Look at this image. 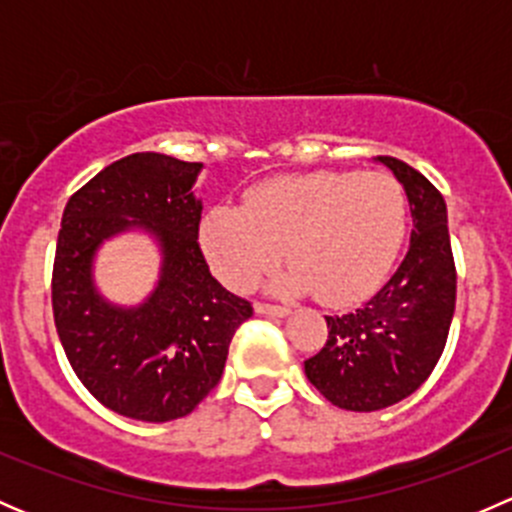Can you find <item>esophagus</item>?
Segmentation results:
<instances>
[{
    "label": "esophagus",
    "mask_w": 512,
    "mask_h": 512,
    "mask_svg": "<svg viewBox=\"0 0 512 512\" xmlns=\"http://www.w3.org/2000/svg\"><path fill=\"white\" fill-rule=\"evenodd\" d=\"M255 312L257 314H265V317H287L289 309L287 307H277V304H255Z\"/></svg>",
    "instance_id": "1"
}]
</instances>
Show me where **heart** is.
Segmentation results:
<instances>
[{
    "instance_id": "b5f03b06",
    "label": "heart",
    "mask_w": 512,
    "mask_h": 512,
    "mask_svg": "<svg viewBox=\"0 0 512 512\" xmlns=\"http://www.w3.org/2000/svg\"><path fill=\"white\" fill-rule=\"evenodd\" d=\"M406 232V195L386 173L277 175L215 205L200 223V245L215 275L250 287L277 257L292 260L267 289L285 297L317 292L324 302L364 297L389 272Z\"/></svg>"
}]
</instances>
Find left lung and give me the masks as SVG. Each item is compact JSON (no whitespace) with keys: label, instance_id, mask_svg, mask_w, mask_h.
I'll list each match as a JSON object with an SVG mask.
<instances>
[{"label":"left lung","instance_id":"left-lung-1","mask_svg":"<svg viewBox=\"0 0 512 512\" xmlns=\"http://www.w3.org/2000/svg\"><path fill=\"white\" fill-rule=\"evenodd\" d=\"M374 160L394 173L409 200L414 218L409 252L369 302L327 317V344L304 361V374L324 399L361 414L399 404L428 379L456 309L446 200L404 160Z\"/></svg>","mask_w":512,"mask_h":512}]
</instances>
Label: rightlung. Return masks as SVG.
<instances>
[{
    "mask_svg": "<svg viewBox=\"0 0 512 512\" xmlns=\"http://www.w3.org/2000/svg\"><path fill=\"white\" fill-rule=\"evenodd\" d=\"M203 163L133 153L71 195L56 242L51 304L61 347L106 409L148 423L188 416L223 376L232 334L252 307L220 285L198 245ZM121 234H146L159 280L141 303H111L95 257Z\"/></svg>",
    "mask_w": 512,
    "mask_h": 512,
    "instance_id": "1",
    "label": "right lung"
}]
</instances>
